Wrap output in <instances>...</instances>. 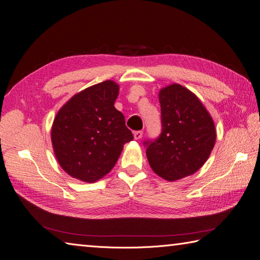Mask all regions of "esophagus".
<instances>
[{"label": "esophagus", "instance_id": "1", "mask_svg": "<svg viewBox=\"0 0 260 260\" xmlns=\"http://www.w3.org/2000/svg\"><path fill=\"white\" fill-rule=\"evenodd\" d=\"M142 136H143V131H141V130L133 132V137H135L136 140H140L141 138H142Z\"/></svg>", "mask_w": 260, "mask_h": 260}]
</instances>
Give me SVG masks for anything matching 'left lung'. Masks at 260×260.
<instances>
[{"label": "left lung", "mask_w": 260, "mask_h": 260, "mask_svg": "<svg viewBox=\"0 0 260 260\" xmlns=\"http://www.w3.org/2000/svg\"><path fill=\"white\" fill-rule=\"evenodd\" d=\"M161 132L145 140L149 166L165 180L193 175L214 148L216 130L209 113L198 96L180 84L160 90Z\"/></svg>", "instance_id": "left-lung-1"}]
</instances>
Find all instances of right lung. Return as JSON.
<instances>
[{
	"label": "right lung",
	"instance_id": "1",
	"mask_svg": "<svg viewBox=\"0 0 260 260\" xmlns=\"http://www.w3.org/2000/svg\"><path fill=\"white\" fill-rule=\"evenodd\" d=\"M119 86L107 80L76 94L55 117L51 138L55 156L68 175L95 182L113 169L123 144L133 140L114 104Z\"/></svg>",
	"mask_w": 260,
	"mask_h": 260
}]
</instances>
